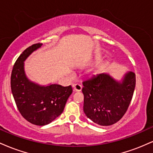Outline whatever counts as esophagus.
I'll return each mask as SVG.
<instances>
[{"label": "esophagus", "instance_id": "obj_1", "mask_svg": "<svg viewBox=\"0 0 153 153\" xmlns=\"http://www.w3.org/2000/svg\"><path fill=\"white\" fill-rule=\"evenodd\" d=\"M73 89L75 91H80L82 90V86L80 84H75V85H73Z\"/></svg>", "mask_w": 153, "mask_h": 153}]
</instances>
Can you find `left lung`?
<instances>
[{"mask_svg":"<svg viewBox=\"0 0 153 153\" xmlns=\"http://www.w3.org/2000/svg\"><path fill=\"white\" fill-rule=\"evenodd\" d=\"M135 84L136 76L133 72L124 75L122 82L105 73L93 75L82 82L84 113L99 125L115 124L127 111Z\"/></svg>","mask_w":153,"mask_h":153,"instance_id":"8db88e82","label":"left lung"}]
</instances>
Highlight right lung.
<instances>
[{"label":"right lung","instance_id":"1","mask_svg":"<svg viewBox=\"0 0 153 153\" xmlns=\"http://www.w3.org/2000/svg\"><path fill=\"white\" fill-rule=\"evenodd\" d=\"M42 45L36 43L26 48L14 63L10 76V88L19 112L26 120L38 126L50 124L59 117L73 93L71 85L40 86L26 77L24 62Z\"/></svg>","mask_w":153,"mask_h":153}]
</instances>
